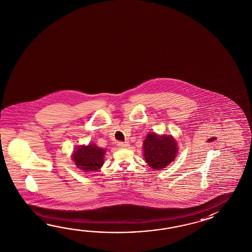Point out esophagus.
I'll return each mask as SVG.
<instances>
[{
	"instance_id": "esophagus-1",
	"label": "esophagus",
	"mask_w": 252,
	"mask_h": 252,
	"mask_svg": "<svg viewBox=\"0 0 252 252\" xmlns=\"http://www.w3.org/2000/svg\"><path fill=\"white\" fill-rule=\"evenodd\" d=\"M117 146L120 147V148H128L129 144H128V142H122V141H119L117 142Z\"/></svg>"
}]
</instances>
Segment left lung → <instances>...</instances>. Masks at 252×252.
Returning <instances> with one entry per match:
<instances>
[{"mask_svg": "<svg viewBox=\"0 0 252 252\" xmlns=\"http://www.w3.org/2000/svg\"><path fill=\"white\" fill-rule=\"evenodd\" d=\"M146 162L153 169L165 168L177 157V141L169 135L149 133L143 143Z\"/></svg>", "mask_w": 252, "mask_h": 252, "instance_id": "1", "label": "left lung"}]
</instances>
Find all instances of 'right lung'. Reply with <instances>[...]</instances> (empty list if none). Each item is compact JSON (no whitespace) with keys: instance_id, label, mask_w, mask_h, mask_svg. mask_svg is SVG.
Wrapping results in <instances>:
<instances>
[{"instance_id":"obj_1","label":"right lung","mask_w":252,"mask_h":252,"mask_svg":"<svg viewBox=\"0 0 252 252\" xmlns=\"http://www.w3.org/2000/svg\"><path fill=\"white\" fill-rule=\"evenodd\" d=\"M105 150L96 145L81 146L74 151L73 159L78 168L84 171H97L102 167Z\"/></svg>"}]
</instances>
